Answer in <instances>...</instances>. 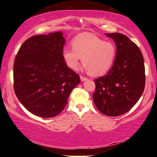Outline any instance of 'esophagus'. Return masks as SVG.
Here are the masks:
<instances>
[{
  "label": "esophagus",
  "mask_w": 157,
  "mask_h": 157,
  "mask_svg": "<svg viewBox=\"0 0 157 157\" xmlns=\"http://www.w3.org/2000/svg\"><path fill=\"white\" fill-rule=\"evenodd\" d=\"M80 79H81V81H82V82H84V81H86V80H87V79H88V78H84V77L82 76V75H80Z\"/></svg>",
  "instance_id": "1"
}]
</instances>
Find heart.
I'll return each instance as SVG.
<instances>
[{
    "label": "heart",
    "mask_w": 157,
    "mask_h": 157,
    "mask_svg": "<svg viewBox=\"0 0 157 157\" xmlns=\"http://www.w3.org/2000/svg\"><path fill=\"white\" fill-rule=\"evenodd\" d=\"M72 48H65L62 56L69 68L77 70L81 58L84 68L93 76H100L109 71L116 59L117 49L114 43L105 41L89 33H82L72 41Z\"/></svg>",
    "instance_id": "obj_1"
}]
</instances>
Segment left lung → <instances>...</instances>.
<instances>
[{
  "instance_id": "1",
  "label": "left lung",
  "mask_w": 157,
  "mask_h": 157,
  "mask_svg": "<svg viewBox=\"0 0 157 157\" xmlns=\"http://www.w3.org/2000/svg\"><path fill=\"white\" fill-rule=\"evenodd\" d=\"M115 42L117 53L111 70L95 79L94 104L101 113L118 116L127 112L139 101L145 89L143 57L139 47L121 33L105 34Z\"/></svg>"
}]
</instances>
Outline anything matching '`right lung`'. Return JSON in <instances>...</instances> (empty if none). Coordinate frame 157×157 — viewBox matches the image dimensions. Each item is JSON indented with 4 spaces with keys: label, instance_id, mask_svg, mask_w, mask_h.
Returning a JSON list of instances; mask_svg holds the SVG:
<instances>
[{
    "label": "right lung",
    "instance_id": "add662e5",
    "mask_svg": "<svg viewBox=\"0 0 157 157\" xmlns=\"http://www.w3.org/2000/svg\"><path fill=\"white\" fill-rule=\"evenodd\" d=\"M64 44L62 32L31 36L14 59L15 94L26 109L41 118L62 111L71 92L80 82L78 74L63 59Z\"/></svg>",
    "mask_w": 157,
    "mask_h": 157
}]
</instances>
